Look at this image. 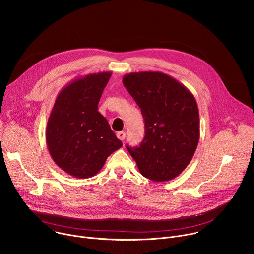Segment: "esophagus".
Wrapping results in <instances>:
<instances>
[{
    "label": "esophagus",
    "instance_id": "obj_1",
    "mask_svg": "<svg viewBox=\"0 0 254 254\" xmlns=\"http://www.w3.org/2000/svg\"><path fill=\"white\" fill-rule=\"evenodd\" d=\"M117 136L121 140H124L126 138V132L125 131H119V132H117Z\"/></svg>",
    "mask_w": 254,
    "mask_h": 254
}]
</instances>
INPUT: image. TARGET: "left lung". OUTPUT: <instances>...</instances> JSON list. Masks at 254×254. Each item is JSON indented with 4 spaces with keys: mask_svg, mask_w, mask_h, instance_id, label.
Listing matches in <instances>:
<instances>
[{
    "mask_svg": "<svg viewBox=\"0 0 254 254\" xmlns=\"http://www.w3.org/2000/svg\"><path fill=\"white\" fill-rule=\"evenodd\" d=\"M123 83L144 120L146 135L139 147H127L139 173L155 182H167L190 164L200 137V119L192 92L159 71L131 72Z\"/></svg>",
    "mask_w": 254,
    "mask_h": 254,
    "instance_id": "left-lung-1",
    "label": "left lung"
}]
</instances>
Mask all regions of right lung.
I'll return each instance as SVG.
<instances>
[{"mask_svg": "<svg viewBox=\"0 0 254 254\" xmlns=\"http://www.w3.org/2000/svg\"><path fill=\"white\" fill-rule=\"evenodd\" d=\"M111 71L76 77L58 93L46 127V143L54 163L68 175H96L123 142L98 113V101Z\"/></svg>", "mask_w": 254, "mask_h": 254, "instance_id": "add662e5", "label": "right lung"}]
</instances>
